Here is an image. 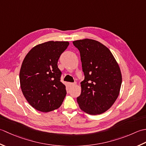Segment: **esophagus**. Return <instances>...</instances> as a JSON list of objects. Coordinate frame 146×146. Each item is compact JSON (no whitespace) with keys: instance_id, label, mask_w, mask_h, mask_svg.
Returning <instances> with one entry per match:
<instances>
[{"instance_id":"esophagus-1","label":"esophagus","mask_w":146,"mask_h":146,"mask_svg":"<svg viewBox=\"0 0 146 146\" xmlns=\"http://www.w3.org/2000/svg\"><path fill=\"white\" fill-rule=\"evenodd\" d=\"M69 85L70 86H76V83L69 82Z\"/></svg>"}]
</instances>
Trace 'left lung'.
I'll return each mask as SVG.
<instances>
[{
	"label": "left lung",
	"mask_w": 146,
	"mask_h": 146,
	"mask_svg": "<svg viewBox=\"0 0 146 146\" xmlns=\"http://www.w3.org/2000/svg\"><path fill=\"white\" fill-rule=\"evenodd\" d=\"M73 44L80 52L85 76L77 102L86 113L102 114L111 108L120 93V67L110 50L99 41L85 38Z\"/></svg>",
	"instance_id": "8db88e82"
}]
</instances>
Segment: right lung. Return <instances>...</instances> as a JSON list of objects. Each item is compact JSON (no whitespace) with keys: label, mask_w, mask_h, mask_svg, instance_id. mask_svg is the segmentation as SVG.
Segmentation results:
<instances>
[{"label":"right lung","mask_w":146,"mask_h":146,"mask_svg":"<svg viewBox=\"0 0 146 146\" xmlns=\"http://www.w3.org/2000/svg\"><path fill=\"white\" fill-rule=\"evenodd\" d=\"M69 44V41H46L35 46L24 58L21 88L29 105L38 111L55 110L63 103L67 92L57 62Z\"/></svg>","instance_id":"1"}]
</instances>
